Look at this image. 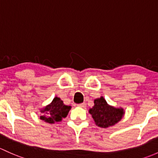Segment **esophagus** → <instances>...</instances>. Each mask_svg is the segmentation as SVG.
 <instances>
[{
	"label": "esophagus",
	"mask_w": 158,
	"mask_h": 158,
	"mask_svg": "<svg viewBox=\"0 0 158 158\" xmlns=\"http://www.w3.org/2000/svg\"><path fill=\"white\" fill-rule=\"evenodd\" d=\"M78 106L80 107H82V108H85L86 107V104L85 103H82V104H78Z\"/></svg>",
	"instance_id": "esophagus-1"
}]
</instances>
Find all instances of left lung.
I'll list each match as a JSON object with an SVG mask.
<instances>
[{"mask_svg": "<svg viewBox=\"0 0 158 158\" xmlns=\"http://www.w3.org/2000/svg\"><path fill=\"white\" fill-rule=\"evenodd\" d=\"M94 123L101 128L113 127L122 119L125 114L123 107H116L107 104L103 96L94 99V106L89 110Z\"/></svg>", "mask_w": 158, "mask_h": 158, "instance_id": "obj_1", "label": "left lung"}]
</instances>
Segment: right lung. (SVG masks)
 <instances>
[{
  "instance_id": "1",
  "label": "right lung",
  "mask_w": 158,
  "mask_h": 158,
  "mask_svg": "<svg viewBox=\"0 0 158 158\" xmlns=\"http://www.w3.org/2000/svg\"><path fill=\"white\" fill-rule=\"evenodd\" d=\"M70 109L71 106L65 105L64 101L56 96L50 104L40 109V119L50 124L60 122L66 117Z\"/></svg>"
}]
</instances>
